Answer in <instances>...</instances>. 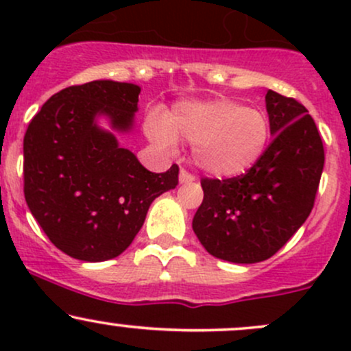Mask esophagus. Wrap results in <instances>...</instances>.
Returning a JSON list of instances; mask_svg holds the SVG:
<instances>
[{"label":"esophagus","mask_w":351,"mask_h":351,"mask_svg":"<svg viewBox=\"0 0 351 351\" xmlns=\"http://www.w3.org/2000/svg\"><path fill=\"white\" fill-rule=\"evenodd\" d=\"M195 180H196V178H195V175H191V173L184 170V168H183V170L180 171V183H181V184L193 183V181H195Z\"/></svg>","instance_id":"esophagus-1"}]
</instances>
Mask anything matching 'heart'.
I'll use <instances>...</instances> for the list:
<instances>
[{
    "label": "heart",
    "instance_id": "obj_1",
    "mask_svg": "<svg viewBox=\"0 0 351 351\" xmlns=\"http://www.w3.org/2000/svg\"><path fill=\"white\" fill-rule=\"evenodd\" d=\"M153 143L173 150L176 140L193 145V158L217 178H236L256 167L271 142V120L261 108L231 99L189 100L168 115L153 110L145 120Z\"/></svg>",
    "mask_w": 351,
    "mask_h": 351
}]
</instances>
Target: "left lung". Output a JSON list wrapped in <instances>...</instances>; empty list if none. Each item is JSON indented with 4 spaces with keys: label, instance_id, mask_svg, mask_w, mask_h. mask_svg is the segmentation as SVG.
Segmentation results:
<instances>
[{
    "label": "left lung",
    "instance_id": "1",
    "mask_svg": "<svg viewBox=\"0 0 351 351\" xmlns=\"http://www.w3.org/2000/svg\"><path fill=\"white\" fill-rule=\"evenodd\" d=\"M265 108L274 140L261 162L236 178L201 180L193 231L229 263H261L279 251L308 217L324 171V143L307 108L274 90Z\"/></svg>",
    "mask_w": 351,
    "mask_h": 351
}]
</instances>
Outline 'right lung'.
I'll return each instance as SVG.
<instances>
[{
  "instance_id": "obj_1",
  "label": "right lung",
  "mask_w": 351,
  "mask_h": 351,
  "mask_svg": "<svg viewBox=\"0 0 351 351\" xmlns=\"http://www.w3.org/2000/svg\"><path fill=\"white\" fill-rule=\"evenodd\" d=\"M140 87L92 80L54 94L24 135V198L56 247L74 259L120 256L143 226L153 199L178 184V165L152 173L112 132H130Z\"/></svg>"
}]
</instances>
